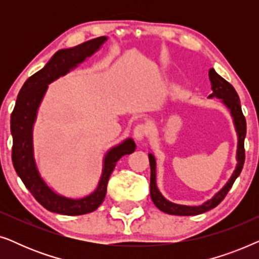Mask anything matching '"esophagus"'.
<instances>
[{
    "label": "esophagus",
    "instance_id": "34e87169",
    "mask_svg": "<svg viewBox=\"0 0 259 259\" xmlns=\"http://www.w3.org/2000/svg\"><path fill=\"white\" fill-rule=\"evenodd\" d=\"M133 134H134V138H136V140L138 141L144 140L148 134V127L145 125V123H139V125H137L136 128H134Z\"/></svg>",
    "mask_w": 259,
    "mask_h": 259
}]
</instances>
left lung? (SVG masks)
I'll return each instance as SVG.
<instances>
[{"label":"left lung","instance_id":"obj_1","mask_svg":"<svg viewBox=\"0 0 259 259\" xmlns=\"http://www.w3.org/2000/svg\"><path fill=\"white\" fill-rule=\"evenodd\" d=\"M208 77L211 81V88L212 94L208 95V98H218L222 99V102L226 107L230 109L231 113L233 122H235L236 132L238 136V145H237V166L236 169L233 171L231 178L229 182L225 184L221 191H218L211 199L205 201L204 204L199 205V206H187V205H179L168 201L164 196L159 192L157 187V172H155V158L154 155L150 153L148 154V159H150V166H151V183H150V192L151 198L153 200L155 206L159 210L165 212L168 214L175 215H196L204 213L211 208L217 206L221 201L224 199L226 194L231 189L233 183L237 179V177L242 172L244 161H245V150H244V139L246 136V121L245 116H244L242 112V106H240V100L238 94L231 83L217 74V72L213 68L208 70Z\"/></svg>","mask_w":259,"mask_h":259}]
</instances>
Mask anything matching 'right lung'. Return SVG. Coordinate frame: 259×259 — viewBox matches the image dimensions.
Wrapping results in <instances>:
<instances>
[{
  "mask_svg": "<svg viewBox=\"0 0 259 259\" xmlns=\"http://www.w3.org/2000/svg\"><path fill=\"white\" fill-rule=\"evenodd\" d=\"M106 40H107L106 36L97 37L83 42L76 47L56 52L44 68L31 75L23 83L10 116V131L13 136L12 160L14 168L35 199L48 211L55 213L80 215L97 210L105 199L108 179L115 167L116 161L122 155L131 154L136 151V143L131 138L118 146L111 148L105 155L102 175L97 190L90 196L81 199H72L55 193L41 178L35 162L33 126L36 119L38 106L44 99L48 84L58 77L65 75L70 69L75 68L88 56L93 55Z\"/></svg>",
  "mask_w": 259,
  "mask_h": 259,
  "instance_id": "1",
  "label": "right lung"
}]
</instances>
